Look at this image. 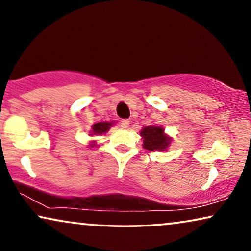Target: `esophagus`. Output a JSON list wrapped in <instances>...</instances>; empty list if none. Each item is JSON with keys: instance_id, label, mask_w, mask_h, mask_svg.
Segmentation results:
<instances>
[{"instance_id": "obj_1", "label": "esophagus", "mask_w": 251, "mask_h": 251, "mask_svg": "<svg viewBox=\"0 0 251 251\" xmlns=\"http://www.w3.org/2000/svg\"><path fill=\"white\" fill-rule=\"evenodd\" d=\"M121 126L125 129H128L130 126V121L129 120H121Z\"/></svg>"}]
</instances>
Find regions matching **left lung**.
<instances>
[{
	"label": "left lung",
	"mask_w": 251,
	"mask_h": 251,
	"mask_svg": "<svg viewBox=\"0 0 251 251\" xmlns=\"http://www.w3.org/2000/svg\"><path fill=\"white\" fill-rule=\"evenodd\" d=\"M142 137L144 138V149L149 151H163L167 149L170 143V138L163 133L161 126H149L142 130Z\"/></svg>",
	"instance_id": "8db88e82"
}]
</instances>
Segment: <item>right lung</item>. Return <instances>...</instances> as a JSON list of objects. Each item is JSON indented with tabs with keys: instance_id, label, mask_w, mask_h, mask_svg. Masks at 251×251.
Returning a JSON list of instances; mask_svg holds the SVG:
<instances>
[{
	"instance_id": "right-lung-1",
	"label": "right lung",
	"mask_w": 251,
	"mask_h": 251,
	"mask_svg": "<svg viewBox=\"0 0 251 251\" xmlns=\"http://www.w3.org/2000/svg\"><path fill=\"white\" fill-rule=\"evenodd\" d=\"M112 122H98L95 123L92 126V132L97 133V135H101V133L107 132L109 128H111Z\"/></svg>"
}]
</instances>
